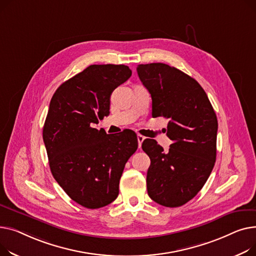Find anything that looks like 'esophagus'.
Segmentation results:
<instances>
[{"mask_svg":"<svg viewBox=\"0 0 256 256\" xmlns=\"http://www.w3.org/2000/svg\"><path fill=\"white\" fill-rule=\"evenodd\" d=\"M144 140V138L142 136V135H140V134H138V148H142V142Z\"/></svg>","mask_w":256,"mask_h":256,"instance_id":"obj_1","label":"esophagus"}]
</instances>
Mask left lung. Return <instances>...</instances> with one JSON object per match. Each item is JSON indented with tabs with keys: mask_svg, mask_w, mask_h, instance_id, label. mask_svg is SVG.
I'll list each match as a JSON object with an SVG mask.
<instances>
[{
	"mask_svg": "<svg viewBox=\"0 0 256 256\" xmlns=\"http://www.w3.org/2000/svg\"><path fill=\"white\" fill-rule=\"evenodd\" d=\"M138 74L152 97L153 118L170 120L165 152L155 140L142 148L151 159L146 174L148 196L176 208L192 200L206 184L216 161L218 122L200 84L186 73L163 63L142 64Z\"/></svg>",
	"mask_w": 256,
	"mask_h": 256,
	"instance_id": "left-lung-1",
	"label": "left lung"
}]
</instances>
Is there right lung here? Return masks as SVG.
Masks as SVG:
<instances>
[{"label": "right lung", "instance_id": "add662e5", "mask_svg": "<svg viewBox=\"0 0 256 256\" xmlns=\"http://www.w3.org/2000/svg\"><path fill=\"white\" fill-rule=\"evenodd\" d=\"M132 74L125 65H91L54 92L43 126L50 172L68 196L88 208L112 204L125 164L138 146L134 131L93 128L110 114V95Z\"/></svg>", "mask_w": 256, "mask_h": 256}]
</instances>
